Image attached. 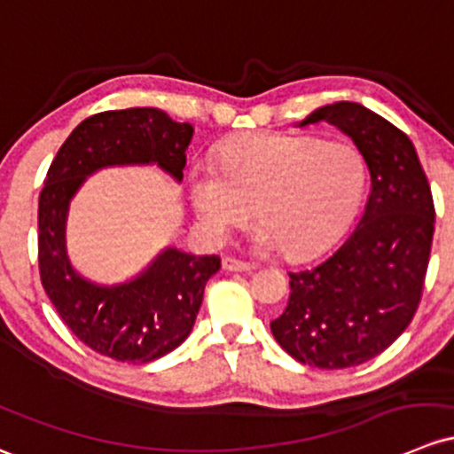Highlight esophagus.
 Instances as JSON below:
<instances>
[{"label":"esophagus","mask_w":454,"mask_h":454,"mask_svg":"<svg viewBox=\"0 0 454 454\" xmlns=\"http://www.w3.org/2000/svg\"><path fill=\"white\" fill-rule=\"evenodd\" d=\"M222 267L226 271H250L252 270L250 263H246V261H239V259H232V256H223Z\"/></svg>","instance_id":"esophagus-1"}]
</instances>
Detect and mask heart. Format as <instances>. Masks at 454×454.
I'll use <instances>...</instances> for the list:
<instances>
[{
    "instance_id": "1",
    "label": "heart",
    "mask_w": 454,
    "mask_h": 454,
    "mask_svg": "<svg viewBox=\"0 0 454 454\" xmlns=\"http://www.w3.org/2000/svg\"><path fill=\"white\" fill-rule=\"evenodd\" d=\"M187 184L208 241H226L254 207L256 250L309 259L340 241L359 211L365 160L346 139L254 132L223 143L215 165H191Z\"/></svg>"
}]
</instances>
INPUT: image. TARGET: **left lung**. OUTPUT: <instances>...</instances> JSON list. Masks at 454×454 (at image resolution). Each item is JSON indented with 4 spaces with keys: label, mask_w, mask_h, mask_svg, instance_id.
<instances>
[{
    "label": "left lung",
    "mask_w": 454,
    "mask_h": 454,
    "mask_svg": "<svg viewBox=\"0 0 454 454\" xmlns=\"http://www.w3.org/2000/svg\"><path fill=\"white\" fill-rule=\"evenodd\" d=\"M317 121L337 126L359 147L370 198L361 222L328 259L289 271V302L271 333L300 364L341 370L380 355L416 315L435 204L411 139L387 119L361 104L337 102L300 126Z\"/></svg>",
    "instance_id": "left-lung-1"
}]
</instances>
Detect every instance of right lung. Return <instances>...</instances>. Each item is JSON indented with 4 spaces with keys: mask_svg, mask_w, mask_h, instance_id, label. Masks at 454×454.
Masks as SVG:
<instances>
[{
    "mask_svg": "<svg viewBox=\"0 0 454 454\" xmlns=\"http://www.w3.org/2000/svg\"><path fill=\"white\" fill-rule=\"evenodd\" d=\"M189 123L159 108L104 111L84 119L60 145L38 198V274L67 326L90 350L114 361L147 364L189 337L207 280L222 267L217 254L195 256L169 247L139 278L102 287L69 265L65 219L69 200L99 167L156 163L183 180Z\"/></svg>",
    "mask_w": 454,
    "mask_h": 454,
    "instance_id": "1",
    "label": "right lung"
}]
</instances>
